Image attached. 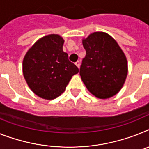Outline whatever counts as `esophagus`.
<instances>
[{"label":"esophagus","instance_id":"esophagus-1","mask_svg":"<svg viewBox=\"0 0 149 149\" xmlns=\"http://www.w3.org/2000/svg\"><path fill=\"white\" fill-rule=\"evenodd\" d=\"M75 64H76V66H77L78 68H79V66H80V62H79V61H77V62L75 63Z\"/></svg>","mask_w":149,"mask_h":149}]
</instances>
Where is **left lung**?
Listing matches in <instances>:
<instances>
[{
  "label": "left lung",
  "instance_id": "left-lung-1",
  "mask_svg": "<svg viewBox=\"0 0 149 149\" xmlns=\"http://www.w3.org/2000/svg\"><path fill=\"white\" fill-rule=\"evenodd\" d=\"M86 51L79 70L87 89L98 98L115 95L123 87L127 72V57L117 42L103 32L82 39Z\"/></svg>",
  "mask_w": 149,
  "mask_h": 149
}]
</instances>
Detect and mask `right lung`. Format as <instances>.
I'll return each instance as SVG.
<instances>
[{"mask_svg": "<svg viewBox=\"0 0 149 149\" xmlns=\"http://www.w3.org/2000/svg\"><path fill=\"white\" fill-rule=\"evenodd\" d=\"M64 40L51 34L38 39L29 48L22 61V72L29 87L40 98L52 100L66 89L78 67L63 52Z\"/></svg>", "mask_w": 149, "mask_h": 149, "instance_id": "add662e5", "label": "right lung"}]
</instances>
